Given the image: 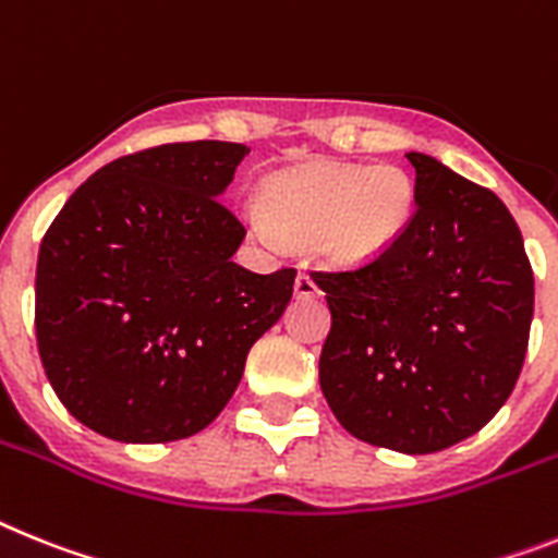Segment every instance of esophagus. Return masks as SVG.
<instances>
[{
    "mask_svg": "<svg viewBox=\"0 0 558 558\" xmlns=\"http://www.w3.org/2000/svg\"><path fill=\"white\" fill-rule=\"evenodd\" d=\"M294 294H298V298H317V294H320V287H317L315 278H312L308 271H301V275L294 278Z\"/></svg>",
    "mask_w": 558,
    "mask_h": 558,
    "instance_id": "esophagus-1",
    "label": "esophagus"
}]
</instances>
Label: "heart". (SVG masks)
I'll return each mask as SVG.
<instances>
[{
	"label": "heart",
	"instance_id": "obj_1",
	"mask_svg": "<svg viewBox=\"0 0 558 558\" xmlns=\"http://www.w3.org/2000/svg\"><path fill=\"white\" fill-rule=\"evenodd\" d=\"M260 204L257 232L312 243L335 269H360L405 235L416 184L397 163H308L269 178Z\"/></svg>",
	"mask_w": 558,
	"mask_h": 558
}]
</instances>
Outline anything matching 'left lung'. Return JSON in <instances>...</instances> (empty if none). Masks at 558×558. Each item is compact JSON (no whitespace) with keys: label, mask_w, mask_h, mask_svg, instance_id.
<instances>
[{"label":"left lung","mask_w":558,"mask_h":558,"mask_svg":"<svg viewBox=\"0 0 558 558\" xmlns=\"http://www.w3.org/2000/svg\"><path fill=\"white\" fill-rule=\"evenodd\" d=\"M395 250L357 271H315L331 331L320 388L349 434L400 453L451 448L490 423L525 363L533 271L513 215L434 156Z\"/></svg>","instance_id":"left-lung-1"}]
</instances>
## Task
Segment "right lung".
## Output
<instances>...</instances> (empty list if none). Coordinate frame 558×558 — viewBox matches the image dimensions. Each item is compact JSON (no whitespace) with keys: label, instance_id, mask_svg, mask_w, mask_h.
<instances>
[{"label":"right lung","instance_id":"1","mask_svg":"<svg viewBox=\"0 0 558 558\" xmlns=\"http://www.w3.org/2000/svg\"><path fill=\"white\" fill-rule=\"evenodd\" d=\"M246 156L229 142L124 156L50 223L36 266L41 366L101 437L149 446L207 428L287 312L298 271L232 260L246 229L218 198Z\"/></svg>","mask_w":558,"mask_h":558}]
</instances>
